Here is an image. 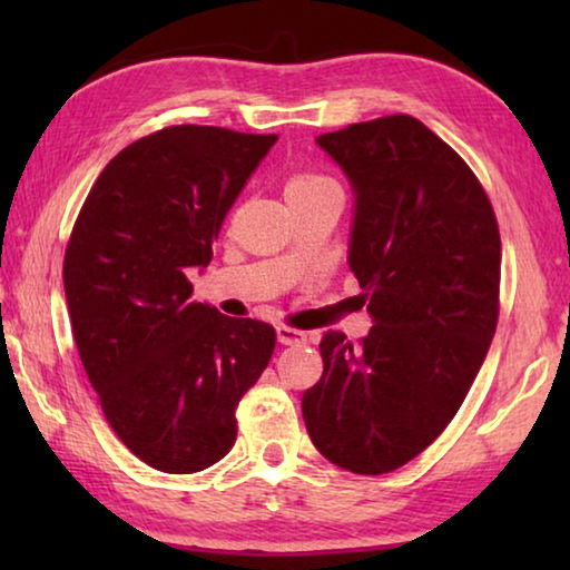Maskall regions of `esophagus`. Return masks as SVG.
<instances>
[{"label": "esophagus", "instance_id": "obj_1", "mask_svg": "<svg viewBox=\"0 0 570 570\" xmlns=\"http://www.w3.org/2000/svg\"><path fill=\"white\" fill-rule=\"evenodd\" d=\"M276 340L278 344H302L306 342V332L292 330V326H276Z\"/></svg>", "mask_w": 570, "mask_h": 570}]
</instances>
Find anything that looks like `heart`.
Wrapping results in <instances>:
<instances>
[{"label":"heart","mask_w":570,"mask_h":570,"mask_svg":"<svg viewBox=\"0 0 570 570\" xmlns=\"http://www.w3.org/2000/svg\"><path fill=\"white\" fill-rule=\"evenodd\" d=\"M336 183L332 178L322 176V173H312V170H302V173H294L292 178L286 180V200L288 198H298V196H312V193H320L326 188H334Z\"/></svg>","instance_id":"obj_1"}]
</instances>
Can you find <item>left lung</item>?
<instances>
[{
    "label": "left lung",
    "instance_id": "obj_1",
    "mask_svg": "<svg viewBox=\"0 0 570 570\" xmlns=\"http://www.w3.org/2000/svg\"><path fill=\"white\" fill-rule=\"evenodd\" d=\"M354 193L346 264L374 326L320 344L304 392L314 448L360 475L402 468L432 445L475 382L498 324L493 206L455 150L410 115L316 138Z\"/></svg>",
    "mask_w": 570,
    "mask_h": 570
}]
</instances>
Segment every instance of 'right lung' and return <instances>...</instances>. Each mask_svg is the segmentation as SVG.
I'll use <instances>...</instances> for the list:
<instances>
[{"label": "right lung", "mask_w": 570, "mask_h": 570, "mask_svg": "<svg viewBox=\"0 0 570 570\" xmlns=\"http://www.w3.org/2000/svg\"><path fill=\"white\" fill-rule=\"evenodd\" d=\"M276 135L173 125L95 180L65 250L72 336L105 417L146 465L188 475L236 442V407L274 354V326L193 302L188 268Z\"/></svg>", "instance_id": "obj_1"}]
</instances>
